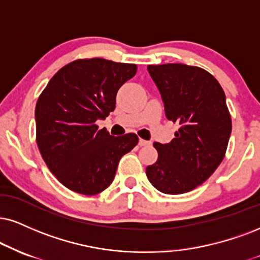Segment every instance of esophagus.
<instances>
[{
    "label": "esophagus",
    "instance_id": "esophagus-1",
    "mask_svg": "<svg viewBox=\"0 0 260 260\" xmlns=\"http://www.w3.org/2000/svg\"><path fill=\"white\" fill-rule=\"evenodd\" d=\"M139 145L142 147V146H149L150 145V142L149 141H146V140H142V139H140V141H139Z\"/></svg>",
    "mask_w": 260,
    "mask_h": 260
}]
</instances>
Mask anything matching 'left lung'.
Instances as JSON below:
<instances>
[{
    "label": "left lung",
    "mask_w": 260,
    "mask_h": 260,
    "mask_svg": "<svg viewBox=\"0 0 260 260\" xmlns=\"http://www.w3.org/2000/svg\"><path fill=\"white\" fill-rule=\"evenodd\" d=\"M165 114L179 125L170 143L155 142L158 160L147 166L153 187L164 194H183L204 183L225 156L232 117L222 86L214 77L184 63L148 65Z\"/></svg>",
    "instance_id": "left-lung-1"
}]
</instances>
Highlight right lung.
I'll list each match as a JSON object with an SVG mask.
<instances>
[{
	"label": "right lung",
	"mask_w": 260,
	"mask_h": 260,
	"mask_svg": "<svg viewBox=\"0 0 260 260\" xmlns=\"http://www.w3.org/2000/svg\"><path fill=\"white\" fill-rule=\"evenodd\" d=\"M135 63L78 59L60 69L36 104V141L48 169L70 190L95 195L110 187L118 162L139 143L114 137L96 120L115 108V96L136 75Z\"/></svg>",
	"instance_id": "1"
}]
</instances>
